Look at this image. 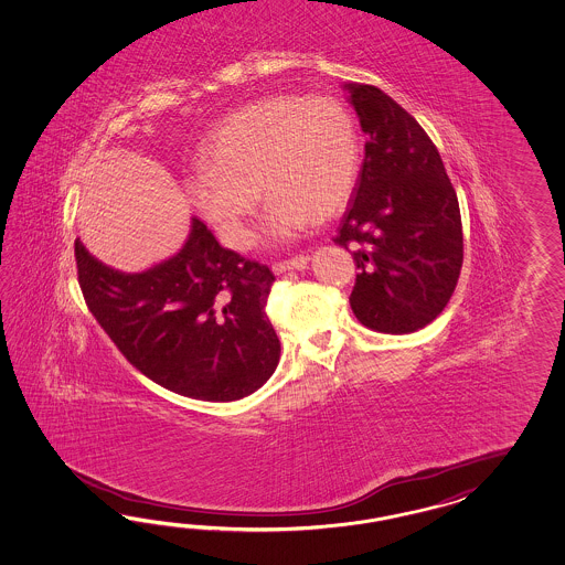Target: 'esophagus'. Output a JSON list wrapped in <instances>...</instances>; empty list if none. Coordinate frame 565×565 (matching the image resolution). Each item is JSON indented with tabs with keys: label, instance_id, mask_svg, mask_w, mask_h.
<instances>
[{
	"label": "esophagus",
	"instance_id": "obj_1",
	"mask_svg": "<svg viewBox=\"0 0 565 565\" xmlns=\"http://www.w3.org/2000/svg\"><path fill=\"white\" fill-rule=\"evenodd\" d=\"M307 262H309V258L303 256V254H299V256H295V258L275 262V264H273V270H275V275H282V273H289V270H301V268H306Z\"/></svg>",
	"mask_w": 565,
	"mask_h": 565
}]
</instances>
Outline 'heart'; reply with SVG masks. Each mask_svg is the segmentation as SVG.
Returning a JSON list of instances; mask_svg holds the SVG:
<instances>
[{
    "mask_svg": "<svg viewBox=\"0 0 565 565\" xmlns=\"http://www.w3.org/2000/svg\"><path fill=\"white\" fill-rule=\"evenodd\" d=\"M361 161L356 124L334 97H266L228 115L204 148V171L188 181L195 210L231 249L252 243L259 194L266 233L285 242L307 223L344 209Z\"/></svg>",
    "mask_w": 565,
    "mask_h": 565,
    "instance_id": "heart-1",
    "label": "heart"
}]
</instances>
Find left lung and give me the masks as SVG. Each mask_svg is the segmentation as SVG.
<instances>
[{
	"mask_svg": "<svg viewBox=\"0 0 565 565\" xmlns=\"http://www.w3.org/2000/svg\"><path fill=\"white\" fill-rule=\"evenodd\" d=\"M365 157L334 243L353 249L349 297L375 332L411 334L448 306L462 268V221L441 157L417 119L370 84H344Z\"/></svg>",
	"mask_w": 565,
	"mask_h": 565,
	"instance_id": "obj_1",
	"label": "left lung"
}]
</instances>
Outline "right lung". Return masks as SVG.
I'll list each match as a JSON object with an SVG mask.
<instances>
[{
    "label": "right lung",
    "mask_w": 565,
    "mask_h": 565,
    "mask_svg": "<svg viewBox=\"0 0 565 565\" xmlns=\"http://www.w3.org/2000/svg\"><path fill=\"white\" fill-rule=\"evenodd\" d=\"M84 301L121 355L175 394L231 403L268 382L280 342L266 316L275 275L192 218L185 245L145 273H119L74 243Z\"/></svg>",
    "instance_id": "1"
}]
</instances>
